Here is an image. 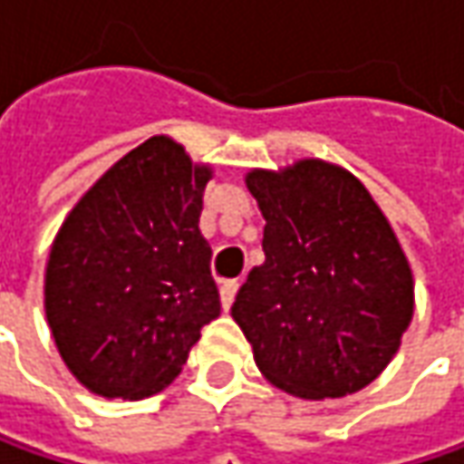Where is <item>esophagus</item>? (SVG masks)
<instances>
[{"instance_id": "esophagus-1", "label": "esophagus", "mask_w": 464, "mask_h": 464, "mask_svg": "<svg viewBox=\"0 0 464 464\" xmlns=\"http://www.w3.org/2000/svg\"><path fill=\"white\" fill-rule=\"evenodd\" d=\"M236 291H238V283H236V280H228V283H223V285H220V304H223V309H226V312L233 306Z\"/></svg>"}]
</instances>
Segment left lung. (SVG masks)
<instances>
[{
	"instance_id": "obj_1",
	"label": "left lung",
	"mask_w": 464,
	"mask_h": 464,
	"mask_svg": "<svg viewBox=\"0 0 464 464\" xmlns=\"http://www.w3.org/2000/svg\"><path fill=\"white\" fill-rule=\"evenodd\" d=\"M265 223V262L231 316L254 363L283 392L345 397L400 351L415 309L413 272L369 189L337 163L304 158L246 173Z\"/></svg>"
}]
</instances>
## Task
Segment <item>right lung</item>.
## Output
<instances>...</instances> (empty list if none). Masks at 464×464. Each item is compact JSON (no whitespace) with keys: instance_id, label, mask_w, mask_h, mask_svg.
Returning a JSON list of instances; mask_svg holds the SVG:
<instances>
[{"instance_id":"1","label":"right lung","mask_w":464,"mask_h":464,"mask_svg":"<svg viewBox=\"0 0 464 464\" xmlns=\"http://www.w3.org/2000/svg\"><path fill=\"white\" fill-rule=\"evenodd\" d=\"M208 163L155 134L103 173L51 244L44 309L72 376L101 397L142 400L181 373L220 314L199 233Z\"/></svg>"}]
</instances>
